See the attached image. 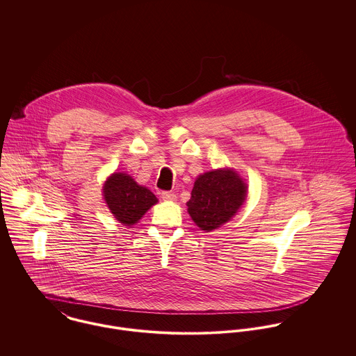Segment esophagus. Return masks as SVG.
Listing matches in <instances>:
<instances>
[{
    "instance_id": "1",
    "label": "esophagus",
    "mask_w": 356,
    "mask_h": 356,
    "mask_svg": "<svg viewBox=\"0 0 356 356\" xmlns=\"http://www.w3.org/2000/svg\"><path fill=\"white\" fill-rule=\"evenodd\" d=\"M161 197L163 200H167V202L177 200V195L174 192H161Z\"/></svg>"
}]
</instances>
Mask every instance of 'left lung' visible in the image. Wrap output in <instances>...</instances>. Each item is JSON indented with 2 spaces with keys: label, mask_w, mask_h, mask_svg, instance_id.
Returning a JSON list of instances; mask_svg holds the SVG:
<instances>
[{
  "label": "left lung",
  "mask_w": 356,
  "mask_h": 356,
  "mask_svg": "<svg viewBox=\"0 0 356 356\" xmlns=\"http://www.w3.org/2000/svg\"><path fill=\"white\" fill-rule=\"evenodd\" d=\"M245 197L247 185L234 171H209L196 179L188 211L202 230L211 232L230 220Z\"/></svg>",
  "instance_id": "obj_1"
}]
</instances>
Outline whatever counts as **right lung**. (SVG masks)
<instances>
[{"instance_id": "obj_1", "label": "right lung", "mask_w": 356, "mask_h": 356, "mask_svg": "<svg viewBox=\"0 0 356 356\" xmlns=\"http://www.w3.org/2000/svg\"><path fill=\"white\" fill-rule=\"evenodd\" d=\"M102 192L108 208L124 226L137 223L153 204L157 203L149 189L138 185L130 175L123 172L111 175Z\"/></svg>"}]
</instances>
